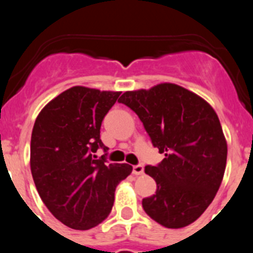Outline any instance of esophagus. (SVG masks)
Masks as SVG:
<instances>
[{"label": "esophagus", "instance_id": "34e87169", "mask_svg": "<svg viewBox=\"0 0 253 253\" xmlns=\"http://www.w3.org/2000/svg\"><path fill=\"white\" fill-rule=\"evenodd\" d=\"M132 172H133L134 175H142L144 174V168H143L142 165H134L133 169H132Z\"/></svg>", "mask_w": 253, "mask_h": 253}]
</instances>
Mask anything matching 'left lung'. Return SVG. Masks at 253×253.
<instances>
[{"label":"left lung","instance_id":"obj_1","mask_svg":"<svg viewBox=\"0 0 253 253\" xmlns=\"http://www.w3.org/2000/svg\"><path fill=\"white\" fill-rule=\"evenodd\" d=\"M119 103L143 122L153 145L165 153L145 174L157 182L143 198L145 213L169 229L197 220L215 197L226 167L228 144L214 109L197 94L172 83L126 91Z\"/></svg>","mask_w":253,"mask_h":253}]
</instances>
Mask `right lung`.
<instances>
[{"mask_svg": "<svg viewBox=\"0 0 253 253\" xmlns=\"http://www.w3.org/2000/svg\"><path fill=\"white\" fill-rule=\"evenodd\" d=\"M121 91L76 85L50 101L35 120L30 170L40 198L56 219L76 230L99 225L110 214L115 190L128 164L96 159L104 117Z\"/></svg>", "mask_w": 253, "mask_h": 253, "instance_id": "1", "label": "right lung"}]
</instances>
